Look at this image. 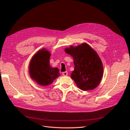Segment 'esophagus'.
<instances>
[{"label":"esophagus","mask_w":130,"mask_h":130,"mask_svg":"<svg viewBox=\"0 0 130 130\" xmlns=\"http://www.w3.org/2000/svg\"><path fill=\"white\" fill-rule=\"evenodd\" d=\"M62 75L63 76H67L68 75V72H64L62 73Z\"/></svg>","instance_id":"esophagus-1"}]
</instances>
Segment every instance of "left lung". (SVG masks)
I'll return each mask as SVG.
<instances>
[{
    "instance_id": "8db88e82",
    "label": "left lung",
    "mask_w": 130,
    "mask_h": 130,
    "mask_svg": "<svg viewBox=\"0 0 130 130\" xmlns=\"http://www.w3.org/2000/svg\"><path fill=\"white\" fill-rule=\"evenodd\" d=\"M74 59V70L71 78L77 87L84 90H92L100 83L103 76V66L96 52L88 44L81 45L64 49Z\"/></svg>"
}]
</instances>
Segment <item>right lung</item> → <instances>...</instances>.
<instances>
[{
    "mask_svg": "<svg viewBox=\"0 0 130 130\" xmlns=\"http://www.w3.org/2000/svg\"><path fill=\"white\" fill-rule=\"evenodd\" d=\"M51 54L43 48L32 57L29 64V71L31 78L42 86L52 84L54 80L60 75L57 68L50 66Z\"/></svg>",
    "mask_w": 130,
    "mask_h": 130,
    "instance_id": "add662e5",
    "label": "right lung"
}]
</instances>
